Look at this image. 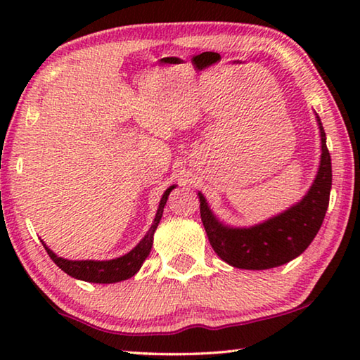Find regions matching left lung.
I'll list each match as a JSON object with an SVG mask.
<instances>
[{
    "mask_svg": "<svg viewBox=\"0 0 360 360\" xmlns=\"http://www.w3.org/2000/svg\"><path fill=\"white\" fill-rule=\"evenodd\" d=\"M321 165L311 188L288 211L249 229L227 227L217 221L202 193L200 214L214 252L229 265L243 270H266L284 265L307 249L324 221L332 188V162L319 115Z\"/></svg>",
    "mask_w": 360,
    "mask_h": 360,
    "instance_id": "left-lung-1",
    "label": "left lung"
}]
</instances>
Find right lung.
<instances>
[{"label": "right lung", "instance_id": "right-lung-1", "mask_svg": "<svg viewBox=\"0 0 360 360\" xmlns=\"http://www.w3.org/2000/svg\"><path fill=\"white\" fill-rule=\"evenodd\" d=\"M176 186L168 187L163 197L160 200V205H158L157 214L154 222H152L150 229L148 233H146L144 238L138 243V245L131 249L129 254L122 255L119 259L112 260H68L63 257H58L57 254H53L51 249H49L44 241H42V246L46 248V251L53 262H56L58 268L76 279H81V281L87 283H100V284H111V283H119L124 281V279L131 278L135 273L141 268L143 262L148 257L152 248V241H154V233L157 230V225L160 222L163 208H165L169 192L173 191Z\"/></svg>", "mask_w": 360, "mask_h": 360}]
</instances>
